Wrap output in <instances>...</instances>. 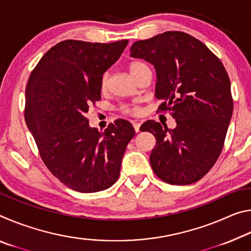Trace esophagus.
Masks as SVG:
<instances>
[{"label": "esophagus", "instance_id": "1", "mask_svg": "<svg viewBox=\"0 0 251 251\" xmlns=\"http://www.w3.org/2000/svg\"><path fill=\"white\" fill-rule=\"evenodd\" d=\"M133 126H134V129H135L136 133H138V131H139V127H141V123L133 122Z\"/></svg>", "mask_w": 251, "mask_h": 251}]
</instances>
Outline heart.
<instances>
[{"mask_svg": "<svg viewBox=\"0 0 251 251\" xmlns=\"http://www.w3.org/2000/svg\"><path fill=\"white\" fill-rule=\"evenodd\" d=\"M145 65L146 64H144V63H142V62L131 63V64L129 65V73L131 74V76H133L136 71L139 70L141 67L145 66ZM106 84H107V75H104L100 79V88H101V90H104V88L106 87ZM122 112H124L126 114H136L138 112V108L136 107V106H123Z\"/></svg>", "mask_w": 251, "mask_h": 251, "instance_id": "b5f03b06", "label": "heart"}]
</instances>
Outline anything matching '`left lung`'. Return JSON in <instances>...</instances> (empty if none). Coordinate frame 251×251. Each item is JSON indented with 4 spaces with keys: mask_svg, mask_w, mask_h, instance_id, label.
Wrapping results in <instances>:
<instances>
[{
    "mask_svg": "<svg viewBox=\"0 0 251 251\" xmlns=\"http://www.w3.org/2000/svg\"><path fill=\"white\" fill-rule=\"evenodd\" d=\"M130 56L156 71L155 97L171 110L176 127L147 121L143 130L155 136L151 165L160 179L189 185L214 166L231 120L230 80L223 63L189 34L169 31L131 45Z\"/></svg>",
    "mask_w": 251,
    "mask_h": 251,
    "instance_id": "left-lung-1",
    "label": "left lung"
}]
</instances>
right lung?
<instances>
[{
    "instance_id": "1",
    "label": "right lung",
    "mask_w": 251,
    "mask_h": 251,
    "mask_svg": "<svg viewBox=\"0 0 251 251\" xmlns=\"http://www.w3.org/2000/svg\"><path fill=\"white\" fill-rule=\"evenodd\" d=\"M127 44L63 41L43 55L28 78L25 122L44 164L75 192L96 193L115 184L135 136L128 121L100 131L86 118L90 105L100 100L101 77Z\"/></svg>"
}]
</instances>
